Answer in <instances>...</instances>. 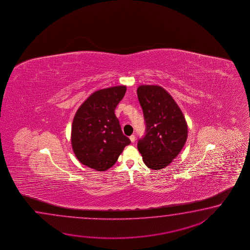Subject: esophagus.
Instances as JSON below:
<instances>
[{"label":"esophagus","instance_id":"obj_1","mask_svg":"<svg viewBox=\"0 0 250 250\" xmlns=\"http://www.w3.org/2000/svg\"><path fill=\"white\" fill-rule=\"evenodd\" d=\"M129 139H130L131 143H134V142H135V140H136V138H135V136H134V135H131V136L129 137Z\"/></svg>","mask_w":250,"mask_h":250}]
</instances>
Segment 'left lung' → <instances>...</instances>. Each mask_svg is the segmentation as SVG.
<instances>
[{
	"instance_id": "1",
	"label": "left lung",
	"mask_w": 250,
	"mask_h": 250,
	"mask_svg": "<svg viewBox=\"0 0 250 250\" xmlns=\"http://www.w3.org/2000/svg\"><path fill=\"white\" fill-rule=\"evenodd\" d=\"M137 93L146 123L138 151L148 168L161 170L175 159L186 143V120L174 99L159 85H140Z\"/></svg>"
}]
</instances>
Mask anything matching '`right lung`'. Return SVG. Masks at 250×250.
<instances>
[{"mask_svg":"<svg viewBox=\"0 0 250 250\" xmlns=\"http://www.w3.org/2000/svg\"><path fill=\"white\" fill-rule=\"evenodd\" d=\"M126 90L125 85H119L96 91L76 112L71 146L82 165L98 171L108 170L130 144L114 114Z\"/></svg>","mask_w":250,"mask_h":250,"instance_id":"add662e5","label":"right lung"}]
</instances>
